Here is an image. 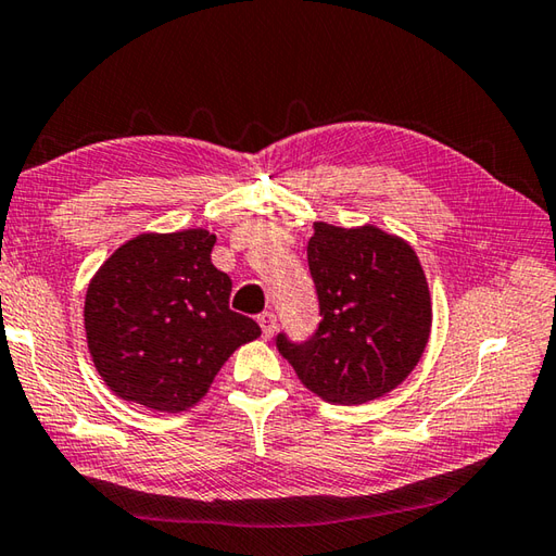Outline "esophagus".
<instances>
[{
    "instance_id": "1",
    "label": "esophagus",
    "mask_w": 556,
    "mask_h": 556,
    "mask_svg": "<svg viewBox=\"0 0 556 556\" xmlns=\"http://www.w3.org/2000/svg\"><path fill=\"white\" fill-rule=\"evenodd\" d=\"M258 324H262V331H264V338H270L276 333V328H278V319H276V314H270V312H264L262 316H258Z\"/></svg>"
}]
</instances>
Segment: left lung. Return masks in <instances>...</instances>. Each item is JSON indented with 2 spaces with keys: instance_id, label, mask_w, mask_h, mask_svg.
Masks as SVG:
<instances>
[{
  "instance_id": "left-lung-1",
  "label": "left lung",
  "mask_w": 556,
  "mask_h": 556,
  "mask_svg": "<svg viewBox=\"0 0 556 556\" xmlns=\"http://www.w3.org/2000/svg\"><path fill=\"white\" fill-rule=\"evenodd\" d=\"M307 262L321 321L304 343L278 333V353L328 403L381 399L417 367L432 331V298L420 258L377 225L314 223Z\"/></svg>"
}]
</instances>
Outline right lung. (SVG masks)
<instances>
[{
  "mask_svg": "<svg viewBox=\"0 0 556 556\" xmlns=\"http://www.w3.org/2000/svg\"><path fill=\"white\" fill-rule=\"evenodd\" d=\"M203 228L143 232L90 278L84 326L100 377L122 401L182 413L208 393L237 348L262 336L230 309L232 280L213 266Z\"/></svg>",
  "mask_w": 556,
  "mask_h": 556,
  "instance_id": "right-lung-1",
  "label": "right lung"
}]
</instances>
